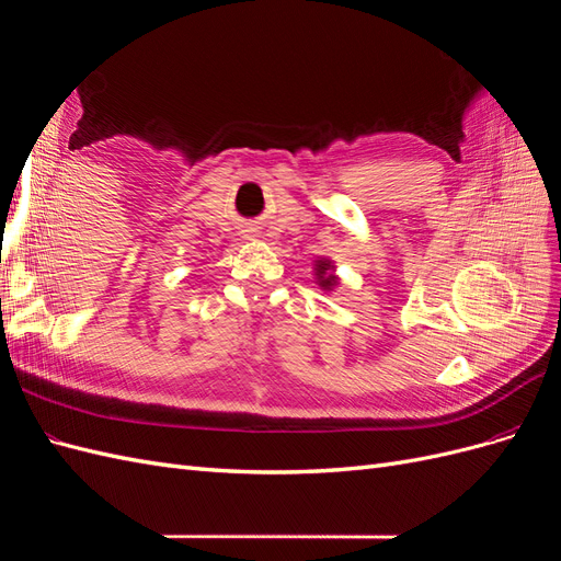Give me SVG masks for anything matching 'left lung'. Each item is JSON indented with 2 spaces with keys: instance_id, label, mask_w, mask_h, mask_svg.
Wrapping results in <instances>:
<instances>
[{
  "instance_id": "left-lung-1",
  "label": "left lung",
  "mask_w": 561,
  "mask_h": 561,
  "mask_svg": "<svg viewBox=\"0 0 561 561\" xmlns=\"http://www.w3.org/2000/svg\"><path fill=\"white\" fill-rule=\"evenodd\" d=\"M316 266H318V268H316L318 283L328 290V287H332V285L336 283V276L332 274V264H330V262H318Z\"/></svg>"
}]
</instances>
